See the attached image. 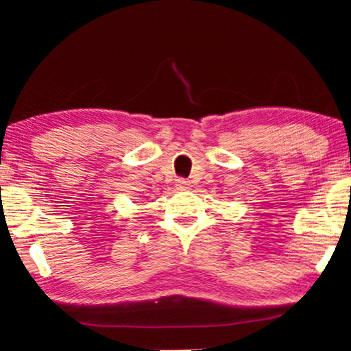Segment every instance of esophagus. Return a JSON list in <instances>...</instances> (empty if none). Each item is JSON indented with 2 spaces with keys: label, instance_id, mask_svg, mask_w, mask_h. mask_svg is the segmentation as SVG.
Listing matches in <instances>:
<instances>
[{
  "label": "esophagus",
  "instance_id": "1",
  "mask_svg": "<svg viewBox=\"0 0 351 351\" xmlns=\"http://www.w3.org/2000/svg\"><path fill=\"white\" fill-rule=\"evenodd\" d=\"M176 189H177V190H180V191H184V190H189V189H190V182H189V180H184V179L177 180V184H176Z\"/></svg>",
  "mask_w": 351,
  "mask_h": 351
}]
</instances>
